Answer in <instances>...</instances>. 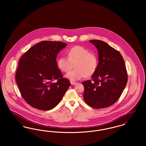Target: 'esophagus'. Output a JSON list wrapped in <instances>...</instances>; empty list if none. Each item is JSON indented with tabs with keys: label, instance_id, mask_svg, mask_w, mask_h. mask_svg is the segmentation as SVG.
Instances as JSON below:
<instances>
[{
	"label": "esophagus",
	"instance_id": "esophagus-1",
	"mask_svg": "<svg viewBox=\"0 0 146 146\" xmlns=\"http://www.w3.org/2000/svg\"><path fill=\"white\" fill-rule=\"evenodd\" d=\"M70 84H71L72 85H76L77 83H76V82H70Z\"/></svg>",
	"mask_w": 146,
	"mask_h": 146
}]
</instances>
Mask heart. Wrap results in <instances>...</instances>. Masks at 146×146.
Returning a JSON list of instances; mask_svg holds the SVG:
<instances>
[{
    "label": "heart",
    "mask_w": 146,
    "mask_h": 146,
    "mask_svg": "<svg viewBox=\"0 0 146 146\" xmlns=\"http://www.w3.org/2000/svg\"><path fill=\"white\" fill-rule=\"evenodd\" d=\"M68 58L66 56L60 57L57 60V66L60 70L67 73L74 65L76 69L66 76L70 80L76 81L85 76H91L97 70V56L83 46H76L70 48L68 51Z\"/></svg>",
    "instance_id": "obj_1"
}]
</instances>
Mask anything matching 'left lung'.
<instances>
[{
  "label": "left lung",
  "instance_id": "8db88e82",
  "mask_svg": "<svg viewBox=\"0 0 146 146\" xmlns=\"http://www.w3.org/2000/svg\"><path fill=\"white\" fill-rule=\"evenodd\" d=\"M97 50V70L92 80L84 81V99L92 108H104L115 103L125 88L127 74L120 53L100 40H89Z\"/></svg>",
  "mask_w": 146,
  "mask_h": 146
}]
</instances>
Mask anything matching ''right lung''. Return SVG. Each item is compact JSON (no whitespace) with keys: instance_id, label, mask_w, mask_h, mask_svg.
Returning a JSON list of instances; mask_svg holds the SVG:
<instances>
[{"instance_id":"add662e5","label":"right lung","mask_w":146,"mask_h":146,"mask_svg":"<svg viewBox=\"0 0 146 146\" xmlns=\"http://www.w3.org/2000/svg\"><path fill=\"white\" fill-rule=\"evenodd\" d=\"M66 46L62 42L42 41L21 57L16 81L23 98L33 108L52 110L70 87V80L63 78L56 62L57 55ZM55 79L58 82H53Z\"/></svg>"}]
</instances>
